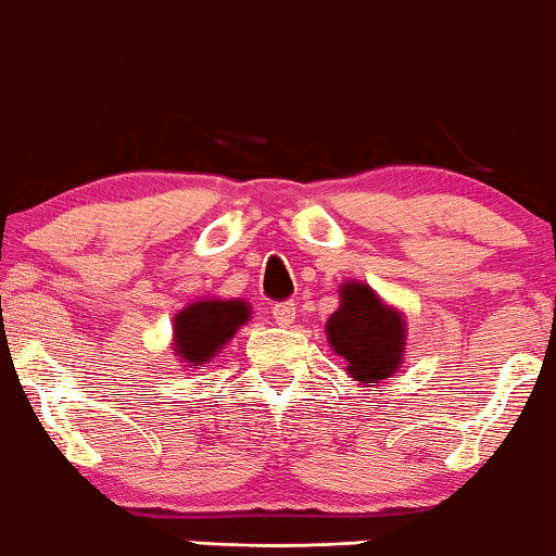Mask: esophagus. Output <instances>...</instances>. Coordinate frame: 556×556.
I'll return each mask as SVG.
<instances>
[{"label": "esophagus", "mask_w": 556, "mask_h": 556, "mask_svg": "<svg viewBox=\"0 0 556 556\" xmlns=\"http://www.w3.org/2000/svg\"><path fill=\"white\" fill-rule=\"evenodd\" d=\"M273 318H276L278 326H291L295 321V303L293 301H283L273 306Z\"/></svg>", "instance_id": "1"}]
</instances>
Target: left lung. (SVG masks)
<instances>
[{
	"mask_svg": "<svg viewBox=\"0 0 556 556\" xmlns=\"http://www.w3.org/2000/svg\"><path fill=\"white\" fill-rule=\"evenodd\" d=\"M339 299V308L326 321L329 344L346 359L354 382L379 384L400 369L405 356V318L359 280L341 286Z\"/></svg>",
	"mask_w": 556,
	"mask_h": 556,
	"instance_id": "left-lung-1",
	"label": "left lung"
}]
</instances>
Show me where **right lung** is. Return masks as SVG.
Masks as SVG:
<instances>
[{
	"label": "right lung",
	"instance_id": "1",
	"mask_svg": "<svg viewBox=\"0 0 556 556\" xmlns=\"http://www.w3.org/2000/svg\"><path fill=\"white\" fill-rule=\"evenodd\" d=\"M250 318V306L240 299L194 301L174 316V352L187 367L200 369L235 337Z\"/></svg>",
	"mask_w": 556,
	"mask_h": 556
}]
</instances>
